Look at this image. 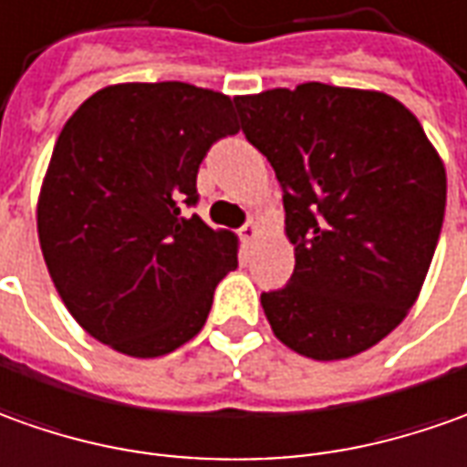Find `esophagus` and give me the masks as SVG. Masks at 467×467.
<instances>
[{
  "instance_id": "esophagus-1",
  "label": "esophagus",
  "mask_w": 467,
  "mask_h": 467,
  "mask_svg": "<svg viewBox=\"0 0 467 467\" xmlns=\"http://www.w3.org/2000/svg\"><path fill=\"white\" fill-rule=\"evenodd\" d=\"M260 227L255 224V222H247V224H243V230H240V237L245 240V243H253L255 237H258Z\"/></svg>"
}]
</instances>
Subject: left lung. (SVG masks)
Here are the masks:
<instances>
[{
	"mask_svg": "<svg viewBox=\"0 0 467 467\" xmlns=\"http://www.w3.org/2000/svg\"><path fill=\"white\" fill-rule=\"evenodd\" d=\"M243 132L284 189L294 274L263 291L278 340L345 360L404 322L445 220L442 158L420 119L383 91L268 88L234 97Z\"/></svg>",
	"mask_w": 467,
	"mask_h": 467,
	"instance_id": "8db88e82",
	"label": "left lung"
}]
</instances>
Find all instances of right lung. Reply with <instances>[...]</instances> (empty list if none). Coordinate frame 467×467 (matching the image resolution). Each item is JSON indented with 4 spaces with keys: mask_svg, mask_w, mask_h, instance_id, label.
I'll list each match as a JSON object with an SVG mask.
<instances>
[{
    "mask_svg": "<svg viewBox=\"0 0 467 467\" xmlns=\"http://www.w3.org/2000/svg\"><path fill=\"white\" fill-rule=\"evenodd\" d=\"M240 130L233 99L183 81L114 84L60 130L37 199L58 296L94 340L161 358L199 335L237 237L193 207L207 150Z\"/></svg>",
    "mask_w": 467,
    "mask_h": 467,
    "instance_id": "obj_1",
    "label": "right lung"
}]
</instances>
